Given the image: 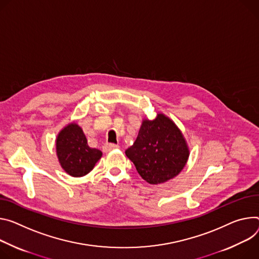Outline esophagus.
<instances>
[{
	"mask_svg": "<svg viewBox=\"0 0 259 259\" xmlns=\"http://www.w3.org/2000/svg\"><path fill=\"white\" fill-rule=\"evenodd\" d=\"M119 147H120L119 145H115V144H108V143H106V144L103 146V152L107 153V152H109V151H111V150L117 149Z\"/></svg>",
	"mask_w": 259,
	"mask_h": 259,
	"instance_id": "34e87169",
	"label": "esophagus"
}]
</instances>
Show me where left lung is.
<instances>
[{"label":"left lung","mask_w":259,"mask_h":259,"mask_svg":"<svg viewBox=\"0 0 259 259\" xmlns=\"http://www.w3.org/2000/svg\"><path fill=\"white\" fill-rule=\"evenodd\" d=\"M125 153L139 176L153 185L179 175L189 156L181 131L161 113L153 121L143 122L133 146Z\"/></svg>","instance_id":"left-lung-1"}]
</instances>
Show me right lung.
Instances as JSON below:
<instances>
[{"label": "right lung", "instance_id": "add662e5", "mask_svg": "<svg viewBox=\"0 0 259 259\" xmlns=\"http://www.w3.org/2000/svg\"><path fill=\"white\" fill-rule=\"evenodd\" d=\"M57 154L64 170L75 178L88 175L102 156L101 151L89 147L83 131L74 123L58 135Z\"/></svg>", "mask_w": 259, "mask_h": 259}]
</instances>
